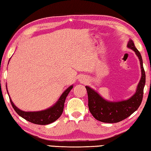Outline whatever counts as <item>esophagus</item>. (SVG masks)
<instances>
[{
	"label": "esophagus",
	"mask_w": 151,
	"mask_h": 151,
	"mask_svg": "<svg viewBox=\"0 0 151 151\" xmlns=\"http://www.w3.org/2000/svg\"><path fill=\"white\" fill-rule=\"evenodd\" d=\"M78 79H79V81L81 82H83L85 81V76H79V78H78Z\"/></svg>",
	"instance_id": "34e87169"
}]
</instances>
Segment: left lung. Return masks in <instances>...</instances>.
<instances>
[{
    "mask_svg": "<svg viewBox=\"0 0 151 151\" xmlns=\"http://www.w3.org/2000/svg\"><path fill=\"white\" fill-rule=\"evenodd\" d=\"M128 48L132 49L138 56L140 63L141 78L137 87L136 92L127 100L120 102H109L102 98L99 94L88 86L85 87L88 95V106L93 117L103 123H118L124 120L138 109L142 101L146 75L143 67L142 58L139 51L136 48L133 40L127 43Z\"/></svg>",
    "mask_w": 151,
    "mask_h": 151,
    "instance_id": "8db88e82",
    "label": "left lung"
}]
</instances>
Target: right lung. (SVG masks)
I'll return each instance as SVG.
<instances>
[{"instance_id": "right-lung-1", "label": "right lung", "mask_w": 151, "mask_h": 151, "mask_svg": "<svg viewBox=\"0 0 151 151\" xmlns=\"http://www.w3.org/2000/svg\"><path fill=\"white\" fill-rule=\"evenodd\" d=\"M73 85H71V86H70L68 89L65 90L64 93H63L62 94V96H60L59 100L57 101V102H56L53 106L49 108L48 109L44 110V111H22L21 110L18 109L17 107H16V106L13 104L10 96H9V97L11 104L12 105L13 109L15 110V111L20 116H22V118L26 119V121H29V122H31L37 125H44L54 122V121H55L62 115L63 110H64L65 100H66L67 96L68 95L69 92L70 91V90L72 89H73ZM6 91H7V88H6Z\"/></svg>"}]
</instances>
